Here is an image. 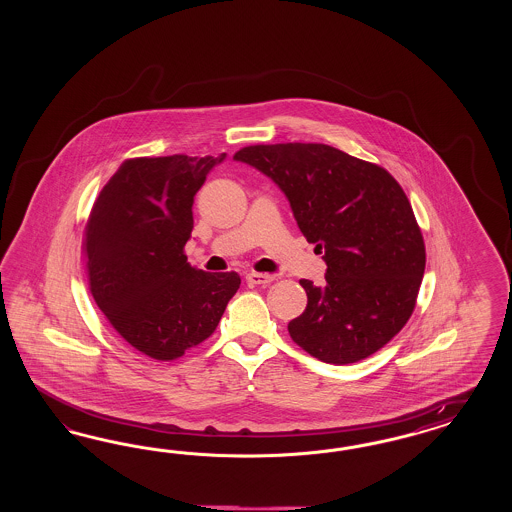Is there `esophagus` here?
<instances>
[{
    "instance_id": "34e87169",
    "label": "esophagus",
    "mask_w": 512,
    "mask_h": 512,
    "mask_svg": "<svg viewBox=\"0 0 512 512\" xmlns=\"http://www.w3.org/2000/svg\"><path fill=\"white\" fill-rule=\"evenodd\" d=\"M246 281L249 285H268L274 281L272 274H263V272H249L246 274Z\"/></svg>"
}]
</instances>
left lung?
<instances>
[{
	"instance_id": "obj_1",
	"label": "left lung",
	"mask_w": 512,
	"mask_h": 512,
	"mask_svg": "<svg viewBox=\"0 0 512 512\" xmlns=\"http://www.w3.org/2000/svg\"><path fill=\"white\" fill-rule=\"evenodd\" d=\"M234 159L278 184L323 253L325 287L300 279L308 306L287 326L296 345L338 366L387 345L415 310L426 266L402 186L383 167L315 142L255 144Z\"/></svg>"
}]
</instances>
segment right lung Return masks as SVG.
Here are the masks:
<instances>
[{"instance_id": "right-lung-1", "label": "right lung", "mask_w": 512, "mask_h": 512, "mask_svg": "<svg viewBox=\"0 0 512 512\" xmlns=\"http://www.w3.org/2000/svg\"><path fill=\"white\" fill-rule=\"evenodd\" d=\"M223 159H127L93 202L84 231L93 300L146 357L174 360L210 338L240 287L236 272H202L184 253L193 197Z\"/></svg>"}]
</instances>
